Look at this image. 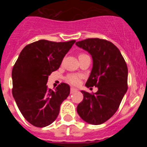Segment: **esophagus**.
<instances>
[{"mask_svg":"<svg viewBox=\"0 0 147 147\" xmlns=\"http://www.w3.org/2000/svg\"><path fill=\"white\" fill-rule=\"evenodd\" d=\"M78 90L76 89L75 88H71V94H73V93H76V92H77Z\"/></svg>","mask_w":147,"mask_h":147,"instance_id":"34e87169","label":"esophagus"}]
</instances>
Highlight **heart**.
<instances>
[{
  "label": "heart",
  "instance_id": "obj_1",
  "mask_svg": "<svg viewBox=\"0 0 147 147\" xmlns=\"http://www.w3.org/2000/svg\"><path fill=\"white\" fill-rule=\"evenodd\" d=\"M80 55H83V54H80ZM81 75L77 74H68L65 77L66 81L74 85H79L80 83V81H81Z\"/></svg>",
  "mask_w": 147,
  "mask_h": 147
}]
</instances>
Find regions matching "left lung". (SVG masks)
<instances>
[{
  "instance_id": "8db88e82",
  "label": "left lung",
  "mask_w": 147,
  "mask_h": 147,
  "mask_svg": "<svg viewBox=\"0 0 147 147\" xmlns=\"http://www.w3.org/2000/svg\"><path fill=\"white\" fill-rule=\"evenodd\" d=\"M76 45L93 58L92 71L85 85L98 88L95 93L82 90L84 98L78 105L77 113L88 124H103L117 111L127 90V64L119 49L106 40L88 38Z\"/></svg>"
}]
</instances>
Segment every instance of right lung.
I'll list each match as a JSON object with an SVG mask.
<instances>
[{
	"label": "right lung",
	"instance_id": "1",
	"mask_svg": "<svg viewBox=\"0 0 147 147\" xmlns=\"http://www.w3.org/2000/svg\"><path fill=\"white\" fill-rule=\"evenodd\" d=\"M40 40L26 45L11 72L12 95L20 113L30 124L49 126L56 120L60 105L70 94V86L61 83L55 90L48 89L49 75L57 70L75 43Z\"/></svg>",
	"mask_w": 147,
	"mask_h": 147
}]
</instances>
